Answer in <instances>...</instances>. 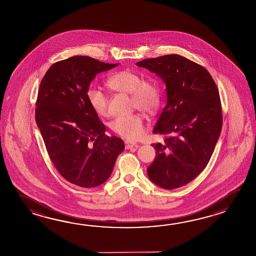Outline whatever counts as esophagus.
I'll list each match as a JSON object with an SVG mask.
<instances>
[{"label": "esophagus", "instance_id": "esophagus-1", "mask_svg": "<svg viewBox=\"0 0 256 256\" xmlns=\"http://www.w3.org/2000/svg\"><path fill=\"white\" fill-rule=\"evenodd\" d=\"M124 144H126V149H130V148H132V147H134L137 146V144H136V142L132 141H129V140H126V141L124 142Z\"/></svg>", "mask_w": 256, "mask_h": 256}]
</instances>
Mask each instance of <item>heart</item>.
Returning <instances> with one entry per match:
<instances>
[{"label": "heart", "mask_w": 256, "mask_h": 256, "mask_svg": "<svg viewBox=\"0 0 256 256\" xmlns=\"http://www.w3.org/2000/svg\"><path fill=\"white\" fill-rule=\"evenodd\" d=\"M106 84L114 92L130 94L132 105L147 114H154L160 105L161 92L156 80H144L141 75L134 71L115 72L108 78ZM87 98L97 114L104 116L107 114V98L100 90L88 88ZM110 127L116 134L132 140L140 138L144 132V119L136 114L115 118Z\"/></svg>", "instance_id": "heart-1"}]
</instances>
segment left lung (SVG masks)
Returning <instances> with one entry per match:
<instances>
[{"label": "left lung", "instance_id": "obj_1", "mask_svg": "<svg viewBox=\"0 0 256 256\" xmlns=\"http://www.w3.org/2000/svg\"><path fill=\"white\" fill-rule=\"evenodd\" d=\"M166 84V105L152 132L169 136L152 144L156 156L148 178L164 190L190 183L207 166L222 128L220 98L212 76L180 54L137 62Z\"/></svg>", "mask_w": 256, "mask_h": 256}]
</instances>
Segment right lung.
<instances>
[{
	"label": "right lung",
	"mask_w": 256,
	"mask_h": 256,
	"mask_svg": "<svg viewBox=\"0 0 256 256\" xmlns=\"http://www.w3.org/2000/svg\"><path fill=\"white\" fill-rule=\"evenodd\" d=\"M118 65L75 56L51 66L40 83L36 120L54 168L74 185L104 184L124 149L122 139L105 136L87 98L96 75Z\"/></svg>",
	"instance_id": "add662e5"
}]
</instances>
